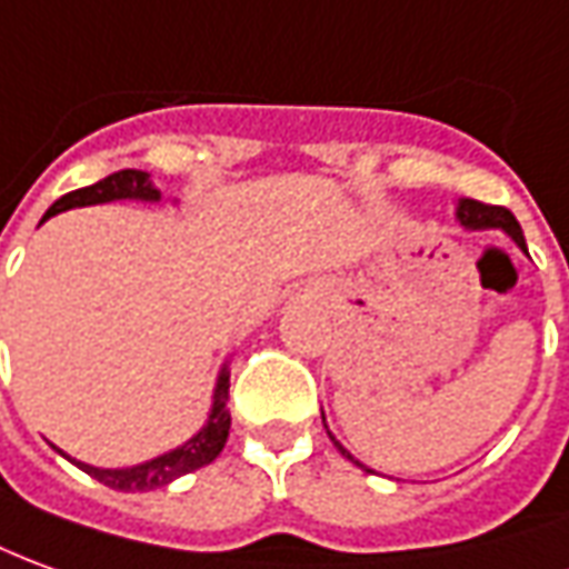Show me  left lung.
<instances>
[{
	"label": "left lung",
	"instance_id": "left-lung-1",
	"mask_svg": "<svg viewBox=\"0 0 569 569\" xmlns=\"http://www.w3.org/2000/svg\"><path fill=\"white\" fill-rule=\"evenodd\" d=\"M459 221H462L465 228H475V230H478V228H502V230H508V233H511V240H515V243H518L520 249L527 252V243H523V230H520L518 218L511 216L506 206H490V202L462 200V202H459ZM329 437H332V435H329ZM332 440H336V437H332ZM336 447L341 450V456L353 459L351 452L345 450L339 440H336ZM357 465H360V462H357Z\"/></svg>",
	"mask_w": 569,
	"mask_h": 569
}]
</instances>
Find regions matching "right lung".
I'll use <instances>...</instances> for the list:
<instances>
[{
  "label": "right lung",
  "instance_id": "add662e5",
  "mask_svg": "<svg viewBox=\"0 0 569 569\" xmlns=\"http://www.w3.org/2000/svg\"><path fill=\"white\" fill-rule=\"evenodd\" d=\"M126 197H134V200H160V190L150 188L147 181V172H138V169H122V172H113L101 178L98 184L91 188H79L63 193L61 200L51 206L46 218L58 216L63 209H73V206H94V202H110V200H126ZM42 218V221H46ZM224 400H228V372H221L216 388V407H212V416H209V425L202 428L200 435L188 440L184 447L166 452L160 459H150L144 465H134V468H91L86 462H77L86 475H91L94 480H101L110 490H126V492H141L153 490V487H166L172 483L174 478L181 475H190L202 465H209L216 459L218 452L224 450V440H228L230 431V416L224 412Z\"/></svg>",
  "mask_w": 569,
  "mask_h": 569
}]
</instances>
